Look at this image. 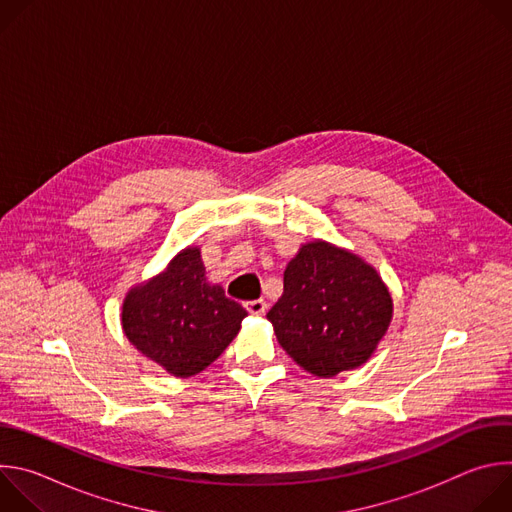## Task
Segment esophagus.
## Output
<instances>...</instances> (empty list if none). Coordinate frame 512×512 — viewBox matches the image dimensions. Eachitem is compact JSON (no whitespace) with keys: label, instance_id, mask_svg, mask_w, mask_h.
Segmentation results:
<instances>
[{"label":"esophagus","instance_id":"esophagus-1","mask_svg":"<svg viewBox=\"0 0 512 512\" xmlns=\"http://www.w3.org/2000/svg\"><path fill=\"white\" fill-rule=\"evenodd\" d=\"M245 308H247V312H249V314L261 316V314H265L267 304H265V300H251V302H247V304H245Z\"/></svg>","mask_w":512,"mask_h":512}]
</instances>
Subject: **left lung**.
I'll return each mask as SVG.
<instances>
[{"label":"left lung","instance_id":"left-lung-1","mask_svg":"<svg viewBox=\"0 0 512 512\" xmlns=\"http://www.w3.org/2000/svg\"><path fill=\"white\" fill-rule=\"evenodd\" d=\"M391 318L393 300L377 269L320 239L287 263L283 294L267 312L281 348L320 379L367 362Z\"/></svg>","mask_w":512,"mask_h":512}]
</instances>
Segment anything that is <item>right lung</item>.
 <instances>
[{
  "label": "right lung",
  "instance_id": "add662e5",
  "mask_svg": "<svg viewBox=\"0 0 512 512\" xmlns=\"http://www.w3.org/2000/svg\"><path fill=\"white\" fill-rule=\"evenodd\" d=\"M245 316L221 285L206 281L200 249L186 247L162 273L129 289L121 324L143 356L186 379L225 352Z\"/></svg>",
  "mask_w": 512,
  "mask_h": 512
}]
</instances>
